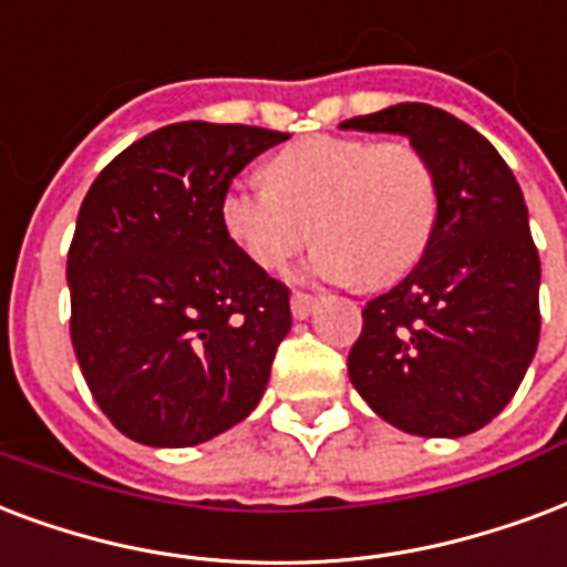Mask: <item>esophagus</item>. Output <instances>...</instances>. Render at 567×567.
<instances>
[{"label": "esophagus", "mask_w": 567, "mask_h": 567, "mask_svg": "<svg viewBox=\"0 0 567 567\" xmlns=\"http://www.w3.org/2000/svg\"><path fill=\"white\" fill-rule=\"evenodd\" d=\"M315 306H318V300H315L312 293L297 291L291 297V315H293V318H297V321H302V318H309V315L315 312Z\"/></svg>", "instance_id": "obj_1"}]
</instances>
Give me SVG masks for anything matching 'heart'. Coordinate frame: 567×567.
Returning <instances> with one entry per match:
<instances>
[{
  "label": "heart",
  "mask_w": 567,
  "mask_h": 567,
  "mask_svg": "<svg viewBox=\"0 0 567 567\" xmlns=\"http://www.w3.org/2000/svg\"><path fill=\"white\" fill-rule=\"evenodd\" d=\"M265 172L267 184H231L219 198L228 240L261 270H282L312 235L321 244L302 274L378 291L408 276L431 246L437 178L410 142L309 136Z\"/></svg>",
  "instance_id": "heart-1"
}]
</instances>
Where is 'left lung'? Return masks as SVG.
Listing matches in <instances>:
<instances>
[{"instance_id": "8db88e82", "label": "left lung", "mask_w": 567, "mask_h": 567, "mask_svg": "<svg viewBox=\"0 0 567 567\" xmlns=\"http://www.w3.org/2000/svg\"><path fill=\"white\" fill-rule=\"evenodd\" d=\"M341 130L408 136L440 198L422 261L362 309L348 357L353 389L408 434H473L512 401L542 332L524 193L494 145L437 106L399 103Z\"/></svg>"}]
</instances>
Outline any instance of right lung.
<instances>
[{"label":"right lung","instance_id":"add662e5","mask_svg":"<svg viewBox=\"0 0 567 567\" xmlns=\"http://www.w3.org/2000/svg\"><path fill=\"white\" fill-rule=\"evenodd\" d=\"M288 133L181 121L124 148L85 193L68 285L82 378L136 443L198 446L244 422L291 330L288 288L219 223L237 172Z\"/></svg>","mask_w":567,"mask_h":567}]
</instances>
